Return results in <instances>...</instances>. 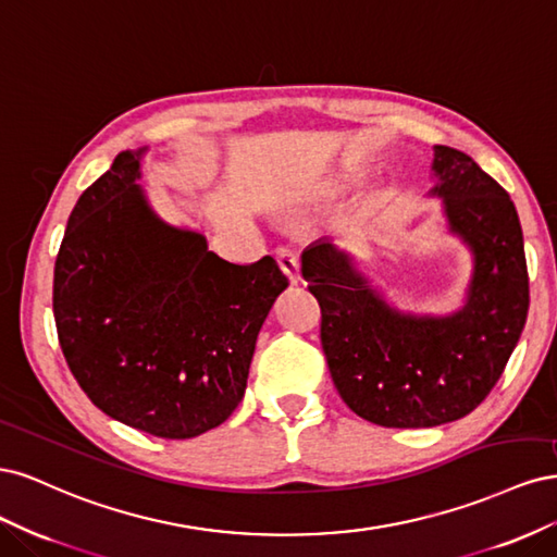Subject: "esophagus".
I'll return each instance as SVG.
<instances>
[{
  "label": "esophagus",
  "mask_w": 557,
  "mask_h": 557,
  "mask_svg": "<svg viewBox=\"0 0 557 557\" xmlns=\"http://www.w3.org/2000/svg\"><path fill=\"white\" fill-rule=\"evenodd\" d=\"M276 260H278V267L283 269V274L288 276L293 283H299L301 281V272H299V256L293 250V248H276Z\"/></svg>",
  "instance_id": "1"
}]
</instances>
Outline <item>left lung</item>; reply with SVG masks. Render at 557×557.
Listing matches in <instances>:
<instances>
[{
	"mask_svg": "<svg viewBox=\"0 0 557 557\" xmlns=\"http://www.w3.org/2000/svg\"><path fill=\"white\" fill-rule=\"evenodd\" d=\"M434 185L448 232L471 252L460 309L399 311L346 250L318 239L301 252L320 342L350 411L381 428H436L465 418L493 391L525 327L530 283L511 197L462 150L434 146Z\"/></svg>",
	"mask_w": 557,
	"mask_h": 557,
	"instance_id": "1",
	"label": "left lung"
}]
</instances>
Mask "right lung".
<instances>
[{"label":"right lung","instance_id":"right-lung-1","mask_svg":"<svg viewBox=\"0 0 557 557\" xmlns=\"http://www.w3.org/2000/svg\"><path fill=\"white\" fill-rule=\"evenodd\" d=\"M146 150H123L76 201L53 313L66 364L97 409L162 440H190L237 409L288 276L272 256L234 264L201 232L162 221L137 183Z\"/></svg>","mask_w":557,"mask_h":557}]
</instances>
